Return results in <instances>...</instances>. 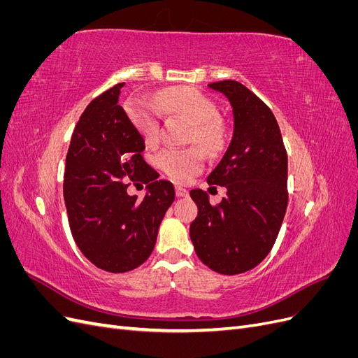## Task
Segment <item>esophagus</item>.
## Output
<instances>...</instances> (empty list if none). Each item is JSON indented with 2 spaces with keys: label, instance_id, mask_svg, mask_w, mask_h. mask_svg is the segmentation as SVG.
<instances>
[{
  "label": "esophagus",
  "instance_id": "obj_1",
  "mask_svg": "<svg viewBox=\"0 0 358 358\" xmlns=\"http://www.w3.org/2000/svg\"><path fill=\"white\" fill-rule=\"evenodd\" d=\"M176 196L178 197H188L189 196V191L185 189L183 187H176Z\"/></svg>",
  "mask_w": 358,
  "mask_h": 358
}]
</instances>
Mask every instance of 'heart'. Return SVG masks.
<instances>
[{
	"label": "heart",
	"instance_id": "obj_1",
	"mask_svg": "<svg viewBox=\"0 0 358 358\" xmlns=\"http://www.w3.org/2000/svg\"><path fill=\"white\" fill-rule=\"evenodd\" d=\"M155 104L167 115H179L192 124L191 142L213 154L224 146L225 128L218 117L216 104L194 88H171L155 96ZM137 131L145 142L154 145L159 137V113L149 104H131L128 109ZM158 167L173 180L185 183L203 170V157L196 148H167L157 157Z\"/></svg>",
	"mask_w": 358,
	"mask_h": 358
}]
</instances>
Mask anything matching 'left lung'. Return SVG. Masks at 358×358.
Segmentation results:
<instances>
[{
	"instance_id": "obj_1",
	"label": "left lung",
	"mask_w": 358,
	"mask_h": 358,
	"mask_svg": "<svg viewBox=\"0 0 358 358\" xmlns=\"http://www.w3.org/2000/svg\"><path fill=\"white\" fill-rule=\"evenodd\" d=\"M208 86L233 107V138L208 176L227 196L210 204L206 191L189 192L199 208L189 236L206 266L237 275L262 263L276 242L288 204V158L275 115L252 91L236 80Z\"/></svg>"
}]
</instances>
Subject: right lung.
Masks as SVG:
<instances>
[{
	"label": "right lung",
	"instance_id": "right-lung-1",
	"mask_svg": "<svg viewBox=\"0 0 358 358\" xmlns=\"http://www.w3.org/2000/svg\"><path fill=\"white\" fill-rule=\"evenodd\" d=\"M125 83L94 99L76 125L64 173V200L76 245L99 268L129 272L152 254L175 187L145 161V138L117 104ZM148 182L142 200L126 194Z\"/></svg>",
	"mask_w": 358,
	"mask_h": 358
}]
</instances>
